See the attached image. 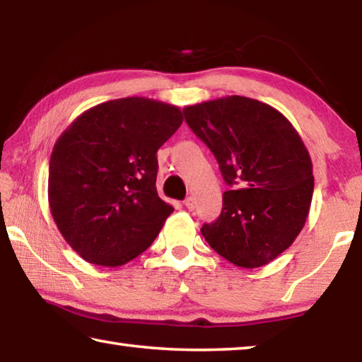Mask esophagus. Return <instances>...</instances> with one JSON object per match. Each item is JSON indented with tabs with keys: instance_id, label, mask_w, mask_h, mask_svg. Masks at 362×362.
<instances>
[{
	"instance_id": "esophagus-1",
	"label": "esophagus",
	"mask_w": 362,
	"mask_h": 362,
	"mask_svg": "<svg viewBox=\"0 0 362 362\" xmlns=\"http://www.w3.org/2000/svg\"><path fill=\"white\" fill-rule=\"evenodd\" d=\"M183 204H185L187 209L193 211V209H194V206H196V201H194L193 196H188V198H187L185 201H183Z\"/></svg>"
}]
</instances>
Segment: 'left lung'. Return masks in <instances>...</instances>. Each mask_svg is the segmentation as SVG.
I'll list each match as a JSON object with an SVG mask.
<instances>
[{
  "instance_id": "8db88e82",
  "label": "left lung",
  "mask_w": 362,
  "mask_h": 362,
  "mask_svg": "<svg viewBox=\"0 0 362 362\" xmlns=\"http://www.w3.org/2000/svg\"><path fill=\"white\" fill-rule=\"evenodd\" d=\"M183 115L231 187L220 217L201 233L236 267L267 265L291 246L308 217L315 187L308 150L283 113L249 97L189 105Z\"/></svg>"
}]
</instances>
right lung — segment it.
Here are the masks:
<instances>
[{
    "label": "right lung",
    "instance_id": "right-lung-1",
    "mask_svg": "<svg viewBox=\"0 0 362 362\" xmlns=\"http://www.w3.org/2000/svg\"><path fill=\"white\" fill-rule=\"evenodd\" d=\"M174 105L126 97L89 108L54 145L49 207L86 262L119 267L151 246L174 207L156 192V151L182 124Z\"/></svg>",
    "mask_w": 362,
    "mask_h": 362
}]
</instances>
